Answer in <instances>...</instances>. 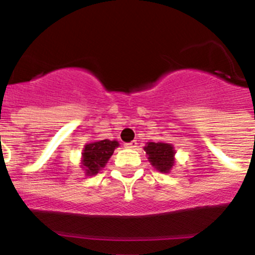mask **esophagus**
I'll return each mask as SVG.
<instances>
[{
    "instance_id": "1",
    "label": "esophagus",
    "mask_w": 255,
    "mask_h": 255,
    "mask_svg": "<svg viewBox=\"0 0 255 255\" xmlns=\"http://www.w3.org/2000/svg\"><path fill=\"white\" fill-rule=\"evenodd\" d=\"M136 140H132L130 141V143H126L125 144V148H128V149H134V148H136Z\"/></svg>"
}]
</instances>
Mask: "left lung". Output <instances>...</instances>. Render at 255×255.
<instances>
[{
	"instance_id": "left-lung-1",
	"label": "left lung",
	"mask_w": 255,
	"mask_h": 255,
	"mask_svg": "<svg viewBox=\"0 0 255 255\" xmlns=\"http://www.w3.org/2000/svg\"><path fill=\"white\" fill-rule=\"evenodd\" d=\"M144 150L149 155L150 163L161 172H168L173 166L175 150L168 143H148Z\"/></svg>"
}]
</instances>
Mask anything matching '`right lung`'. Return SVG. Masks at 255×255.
I'll list each match as a JSON object with an SVG mask.
<instances>
[{"mask_svg":"<svg viewBox=\"0 0 255 255\" xmlns=\"http://www.w3.org/2000/svg\"><path fill=\"white\" fill-rule=\"evenodd\" d=\"M117 145L119 143L116 140L108 139L87 144L83 153V168H85L87 175H96L101 168L105 167Z\"/></svg>","mask_w":255,"mask_h":255,"instance_id":"add662e5","label":"right lung"}]
</instances>
